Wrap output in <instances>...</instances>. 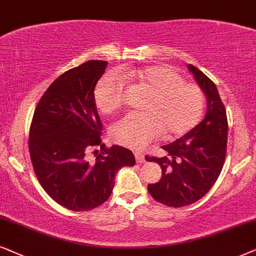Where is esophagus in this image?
<instances>
[{
    "label": "esophagus",
    "mask_w": 256,
    "mask_h": 256,
    "mask_svg": "<svg viewBox=\"0 0 256 256\" xmlns=\"http://www.w3.org/2000/svg\"><path fill=\"white\" fill-rule=\"evenodd\" d=\"M134 156H136V160H137L138 164L145 162V156L142 154V153H140V152H136V153H134Z\"/></svg>",
    "instance_id": "34e87169"
}]
</instances>
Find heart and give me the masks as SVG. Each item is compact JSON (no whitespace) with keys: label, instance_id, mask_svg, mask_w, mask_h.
I'll use <instances>...</instances> for the list:
<instances>
[{"label":"heart","instance_id":"b5f03b06","mask_svg":"<svg viewBox=\"0 0 256 256\" xmlns=\"http://www.w3.org/2000/svg\"><path fill=\"white\" fill-rule=\"evenodd\" d=\"M128 80L148 91L142 106L144 114L125 116L111 128V138L119 145L142 148L160 134L176 138L186 134L202 119L205 94L198 85L186 83L179 72L166 66H151L128 72ZM102 114H111L122 106L124 84L114 74L100 78L94 91Z\"/></svg>","mask_w":256,"mask_h":256}]
</instances>
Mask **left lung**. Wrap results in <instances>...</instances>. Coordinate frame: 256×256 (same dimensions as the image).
I'll use <instances>...</instances> for the list:
<instances>
[{
  "instance_id": "8db88e82",
  "label": "left lung",
  "mask_w": 256,
  "mask_h": 256,
  "mask_svg": "<svg viewBox=\"0 0 256 256\" xmlns=\"http://www.w3.org/2000/svg\"><path fill=\"white\" fill-rule=\"evenodd\" d=\"M188 70L205 94L207 111L202 122L171 144L162 146L166 156L148 158L158 162L162 176L148 185L153 199L170 207H182L198 202L216 184L222 170L227 148L228 122L216 84L198 68Z\"/></svg>"
}]
</instances>
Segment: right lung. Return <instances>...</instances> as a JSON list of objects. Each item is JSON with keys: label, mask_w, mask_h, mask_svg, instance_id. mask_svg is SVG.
<instances>
[{"label": "right lung", "mask_w": 256, "mask_h": 256, "mask_svg": "<svg viewBox=\"0 0 256 256\" xmlns=\"http://www.w3.org/2000/svg\"><path fill=\"white\" fill-rule=\"evenodd\" d=\"M106 66V60H88L56 78L37 104L30 126V158L37 179L54 202L76 212L106 202L118 170L136 164L130 150L102 144L94 91ZM94 146L101 151L90 163L84 154Z\"/></svg>", "instance_id": "obj_1"}]
</instances>
